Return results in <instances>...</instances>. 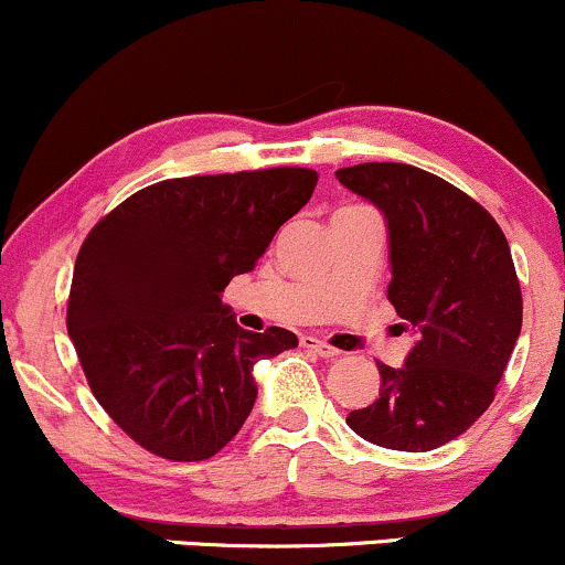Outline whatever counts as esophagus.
I'll list each match as a JSON object with an SVG mask.
<instances>
[{
  "label": "esophagus",
  "mask_w": 565,
  "mask_h": 565,
  "mask_svg": "<svg viewBox=\"0 0 565 565\" xmlns=\"http://www.w3.org/2000/svg\"><path fill=\"white\" fill-rule=\"evenodd\" d=\"M302 348L310 350V352H316V355H321L326 360L339 358V350L337 348H331V344H326V342H321V339H316V337H302Z\"/></svg>",
  "instance_id": "1"
}]
</instances>
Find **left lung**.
Returning a JSON list of instances; mask_svg holds the SVG:
<instances>
[{
    "label": "left lung",
    "mask_w": 565,
    "mask_h": 565,
    "mask_svg": "<svg viewBox=\"0 0 565 565\" xmlns=\"http://www.w3.org/2000/svg\"><path fill=\"white\" fill-rule=\"evenodd\" d=\"M337 179L384 213L386 297L418 334L403 369L376 363L379 397L348 426L386 450L429 452L492 405L511 360L523 312L511 247L477 200L420 168L360 162Z\"/></svg>",
    "instance_id": "obj_1"
}]
</instances>
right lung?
Segmentation results:
<instances>
[{
	"label": "right lung",
	"instance_id": "1",
	"mask_svg": "<svg viewBox=\"0 0 565 565\" xmlns=\"http://www.w3.org/2000/svg\"><path fill=\"white\" fill-rule=\"evenodd\" d=\"M316 183L310 168L168 179L88 231L67 334L97 403L136 445L192 463L242 429L255 363L297 348V337L244 331L221 291L255 268Z\"/></svg>",
	"mask_w": 565,
	"mask_h": 565
}]
</instances>
